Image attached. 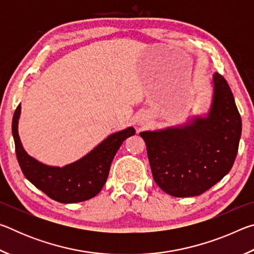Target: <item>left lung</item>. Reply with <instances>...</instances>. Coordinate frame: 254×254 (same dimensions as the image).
<instances>
[{
  "label": "left lung",
  "instance_id": "1",
  "mask_svg": "<svg viewBox=\"0 0 254 254\" xmlns=\"http://www.w3.org/2000/svg\"><path fill=\"white\" fill-rule=\"evenodd\" d=\"M213 85L206 118L196 117L180 127L140 133L154 182L171 196L203 194L233 167L242 121L224 77L215 72Z\"/></svg>",
  "mask_w": 254,
  "mask_h": 254
}]
</instances>
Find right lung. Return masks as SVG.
I'll return each mask as SVG.
<instances>
[{
	"label": "right lung",
	"instance_id": "obj_1",
	"mask_svg": "<svg viewBox=\"0 0 254 254\" xmlns=\"http://www.w3.org/2000/svg\"><path fill=\"white\" fill-rule=\"evenodd\" d=\"M21 105L12 119L15 153L23 175L30 183L59 203H78L95 197L106 183L111 163L123 141L135 133L134 127L113 133L79 160L63 168L44 165L30 157L21 144L18 122Z\"/></svg>",
	"mask_w": 254,
	"mask_h": 254
}]
</instances>
